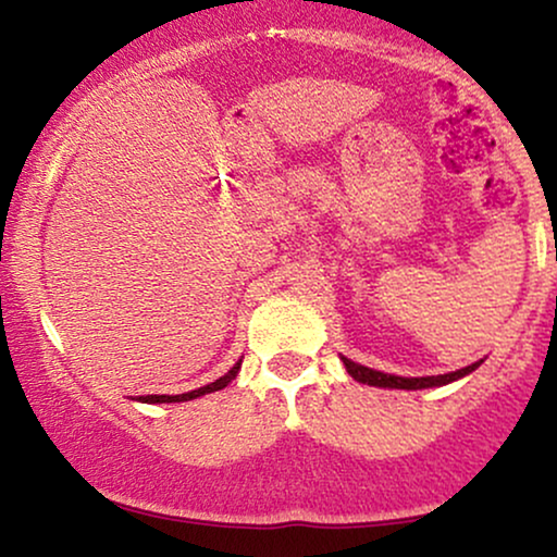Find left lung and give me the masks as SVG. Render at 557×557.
<instances>
[{
	"instance_id": "obj_1",
	"label": "left lung",
	"mask_w": 557,
	"mask_h": 557,
	"mask_svg": "<svg viewBox=\"0 0 557 557\" xmlns=\"http://www.w3.org/2000/svg\"><path fill=\"white\" fill-rule=\"evenodd\" d=\"M343 363H345V369H348V374L354 376L356 382H363V385L395 387V389H421V387H440V385H447V382L461 380V376L474 372V369H476L482 361L471 363V367L458 369V372L437 374V376H395V374H385V372H374V369L361 367V363L345 359V356H343Z\"/></svg>"
}]
</instances>
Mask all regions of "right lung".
<instances>
[{"label": "right lung", "instance_id": "add662e5", "mask_svg": "<svg viewBox=\"0 0 557 557\" xmlns=\"http://www.w3.org/2000/svg\"><path fill=\"white\" fill-rule=\"evenodd\" d=\"M238 369H240V361L235 363V367L230 369V372H227L225 376H220V380H214L212 385H203V387H198V389H190V393H183V395H138V400H140V403H183V400L201 398V395L216 393V389L227 387L230 382H233L235 376H238Z\"/></svg>", "mask_w": 557, "mask_h": 557}]
</instances>
